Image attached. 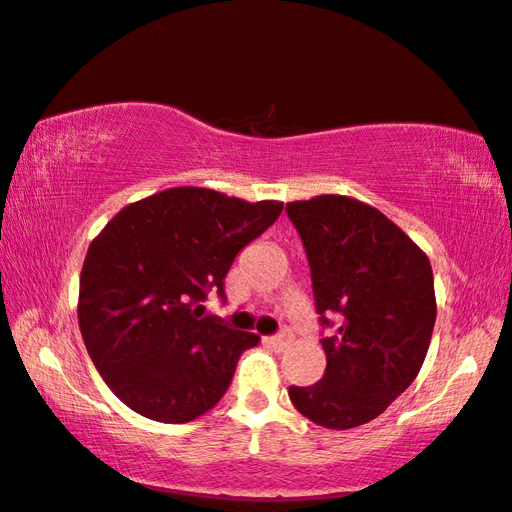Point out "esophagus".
<instances>
[{
	"instance_id": "1",
	"label": "esophagus",
	"mask_w": 512,
	"mask_h": 512,
	"mask_svg": "<svg viewBox=\"0 0 512 512\" xmlns=\"http://www.w3.org/2000/svg\"><path fill=\"white\" fill-rule=\"evenodd\" d=\"M289 337H291L289 330H280L278 335H271L269 339H266V342H269L273 348H282V346L289 342Z\"/></svg>"
}]
</instances>
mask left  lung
Wrapping results in <instances>:
<instances>
[{
	"instance_id": "obj_1",
	"label": "left lung",
	"mask_w": 512,
	"mask_h": 512,
	"mask_svg": "<svg viewBox=\"0 0 512 512\" xmlns=\"http://www.w3.org/2000/svg\"><path fill=\"white\" fill-rule=\"evenodd\" d=\"M285 212L310 262L319 323L337 328L321 339L323 378L291 385L289 399L323 428L362 426L383 415L424 364L437 316L431 262L360 200L319 196L289 202Z\"/></svg>"
}]
</instances>
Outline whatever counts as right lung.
<instances>
[{
  "label": "right lung",
  "mask_w": 512,
  "mask_h": 512,
  "mask_svg": "<svg viewBox=\"0 0 512 512\" xmlns=\"http://www.w3.org/2000/svg\"><path fill=\"white\" fill-rule=\"evenodd\" d=\"M282 202H246L177 186L127 205L88 248L79 328L111 392L139 415L186 424L223 399L259 337L202 316L243 248L278 221Z\"/></svg>",
  "instance_id": "1"
}]
</instances>
